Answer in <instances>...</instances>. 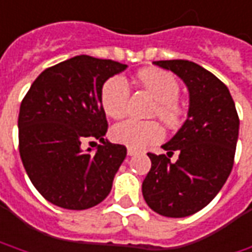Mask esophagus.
I'll list each match as a JSON object with an SVG mask.
<instances>
[{"mask_svg":"<svg viewBox=\"0 0 252 252\" xmlns=\"http://www.w3.org/2000/svg\"><path fill=\"white\" fill-rule=\"evenodd\" d=\"M126 153H128V156H135V155L139 153V151H138V149H134V148H128V149H126Z\"/></svg>","mask_w":252,"mask_h":252,"instance_id":"obj_1","label":"esophagus"}]
</instances>
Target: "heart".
<instances>
[{"label":"heart","mask_w":252,"mask_h":252,"mask_svg":"<svg viewBox=\"0 0 252 252\" xmlns=\"http://www.w3.org/2000/svg\"><path fill=\"white\" fill-rule=\"evenodd\" d=\"M138 81L156 99L153 114L169 126H180L184 117V110L177 101L181 88L176 76L160 69H143L138 74ZM128 99L129 83L121 75L107 79L100 92L101 107L113 118H120L126 114ZM161 138L163 128L156 121H138L129 118L111 128V139L114 142L136 149L159 142Z\"/></svg>","instance_id":"heart-1"}]
</instances>
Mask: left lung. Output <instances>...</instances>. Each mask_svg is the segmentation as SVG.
<instances>
[{"label": "left lung", "mask_w": 252, "mask_h": 252, "mask_svg": "<svg viewBox=\"0 0 252 252\" xmlns=\"http://www.w3.org/2000/svg\"><path fill=\"white\" fill-rule=\"evenodd\" d=\"M183 79L189 93L187 120L169 142L166 155L148 153L152 167L142 183L148 206L167 218L201 211L224 186L233 169L240 120L229 89L212 72L187 60L155 61ZM180 153L176 162L169 158Z\"/></svg>", "instance_id": "8db88e82"}]
</instances>
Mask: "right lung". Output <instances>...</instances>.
Segmentation results:
<instances>
[{"label":"right lung","instance_id":"right-lung-1","mask_svg":"<svg viewBox=\"0 0 252 252\" xmlns=\"http://www.w3.org/2000/svg\"><path fill=\"white\" fill-rule=\"evenodd\" d=\"M126 69L117 61L76 56L44 69L32 83L18 118L19 153L32 184L48 202L82 211L110 194L126 149L104 139L100 92ZM86 137L102 142L94 153L82 149Z\"/></svg>","mask_w":252,"mask_h":252}]
</instances>
